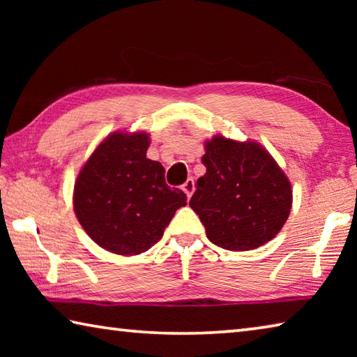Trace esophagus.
I'll return each instance as SVG.
<instances>
[{"label": "esophagus", "instance_id": "obj_1", "mask_svg": "<svg viewBox=\"0 0 357 357\" xmlns=\"http://www.w3.org/2000/svg\"><path fill=\"white\" fill-rule=\"evenodd\" d=\"M183 190H184V193L187 195V198L192 197L193 190H195V181H193V178H189V179L185 181V183L183 184Z\"/></svg>", "mask_w": 357, "mask_h": 357}]
</instances>
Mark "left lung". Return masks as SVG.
I'll use <instances>...</instances> for the list:
<instances>
[{
    "label": "left lung",
    "instance_id": "obj_1",
    "mask_svg": "<svg viewBox=\"0 0 357 357\" xmlns=\"http://www.w3.org/2000/svg\"><path fill=\"white\" fill-rule=\"evenodd\" d=\"M202 162L206 173L189 204L211 243L243 252L274 239L288 220L293 189L269 151L217 134L204 142Z\"/></svg>",
    "mask_w": 357,
    "mask_h": 357
}]
</instances>
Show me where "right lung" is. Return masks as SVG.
Masks as SVG:
<instances>
[{
    "mask_svg": "<svg viewBox=\"0 0 357 357\" xmlns=\"http://www.w3.org/2000/svg\"><path fill=\"white\" fill-rule=\"evenodd\" d=\"M143 130L112 132L78 172L74 211L84 231L102 249L140 255L162 238L185 193L170 189L160 162L146 157Z\"/></svg>",
    "mask_w": 357,
    "mask_h": 357,
    "instance_id": "add662e5",
    "label": "right lung"
}]
</instances>
